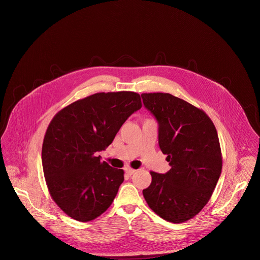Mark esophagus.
I'll list each match as a JSON object with an SVG mask.
<instances>
[{
    "instance_id": "34e87169",
    "label": "esophagus",
    "mask_w": 260,
    "mask_h": 260,
    "mask_svg": "<svg viewBox=\"0 0 260 260\" xmlns=\"http://www.w3.org/2000/svg\"><path fill=\"white\" fill-rule=\"evenodd\" d=\"M125 172H126V174H127V175L132 176V175H134V174H135L136 170H134V169H132V168H126V169H125Z\"/></svg>"
}]
</instances>
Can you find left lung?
Returning a JSON list of instances; mask_svg holds the SVG:
<instances>
[{"label": "left lung", "instance_id": "obj_1", "mask_svg": "<svg viewBox=\"0 0 260 260\" xmlns=\"http://www.w3.org/2000/svg\"><path fill=\"white\" fill-rule=\"evenodd\" d=\"M158 121V144L171 170L150 172L143 196L162 219L182 223L198 215L211 199L222 170L216 127L204 110L170 93H142Z\"/></svg>", "mask_w": 260, "mask_h": 260}]
</instances>
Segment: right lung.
<instances>
[{"instance_id": "right-lung-1", "label": "right lung", "mask_w": 260, "mask_h": 260, "mask_svg": "<svg viewBox=\"0 0 260 260\" xmlns=\"http://www.w3.org/2000/svg\"><path fill=\"white\" fill-rule=\"evenodd\" d=\"M141 107L134 91L98 92L62 108L50 121L42 145L43 173L50 197L69 217L88 222L113 203L124 172L95 152L113 142Z\"/></svg>"}]
</instances>
